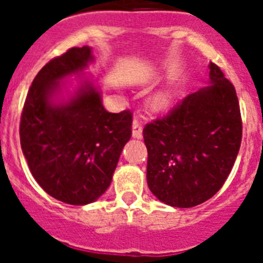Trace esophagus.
<instances>
[{"mask_svg": "<svg viewBox=\"0 0 263 263\" xmlns=\"http://www.w3.org/2000/svg\"><path fill=\"white\" fill-rule=\"evenodd\" d=\"M133 137L137 139L142 138V126H141V122L137 118H134L133 121Z\"/></svg>", "mask_w": 263, "mask_h": 263, "instance_id": "obj_1", "label": "esophagus"}]
</instances>
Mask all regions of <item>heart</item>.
<instances>
[{
	"label": "heart",
	"instance_id": "b5f03b06",
	"mask_svg": "<svg viewBox=\"0 0 263 263\" xmlns=\"http://www.w3.org/2000/svg\"><path fill=\"white\" fill-rule=\"evenodd\" d=\"M171 103V96H170L167 92L162 90V92H158L150 100V105H152L153 109H164L166 106H168V104Z\"/></svg>",
	"mask_w": 263,
	"mask_h": 263
}]
</instances>
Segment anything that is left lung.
<instances>
[{"mask_svg":"<svg viewBox=\"0 0 263 263\" xmlns=\"http://www.w3.org/2000/svg\"><path fill=\"white\" fill-rule=\"evenodd\" d=\"M206 87L143 129L147 185L162 203L199 205L222 187L242 138L236 89L216 64Z\"/></svg>","mask_w":263,"mask_h":263,"instance_id":"obj_1","label":"left lung"}]
</instances>
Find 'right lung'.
Segmentation results:
<instances>
[{
  "label": "right lung",
  "instance_id": "1",
  "mask_svg": "<svg viewBox=\"0 0 263 263\" xmlns=\"http://www.w3.org/2000/svg\"><path fill=\"white\" fill-rule=\"evenodd\" d=\"M93 60L88 46L50 60L32 80L21 116V147L32 176L71 205L93 203L108 190L132 137V113H109L99 85L81 73ZM71 76L79 83L73 92L66 89Z\"/></svg>",
  "mask_w": 263,
  "mask_h": 263
}]
</instances>
